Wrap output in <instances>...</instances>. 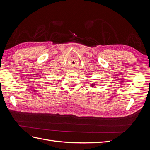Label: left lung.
I'll list each match as a JSON object with an SVG mask.
<instances>
[{"label":"left lung","instance_id":"obj_1","mask_svg":"<svg viewBox=\"0 0 150 150\" xmlns=\"http://www.w3.org/2000/svg\"><path fill=\"white\" fill-rule=\"evenodd\" d=\"M94 84H91V86H92V87H93V86H94Z\"/></svg>","mask_w":150,"mask_h":150}]
</instances>
